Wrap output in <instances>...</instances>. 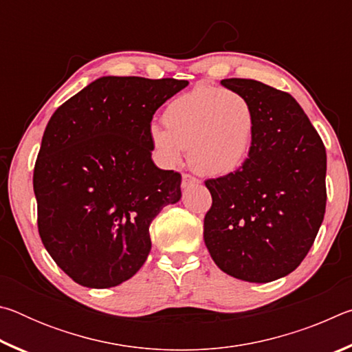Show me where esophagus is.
Wrapping results in <instances>:
<instances>
[{"label": "esophagus", "instance_id": "1", "mask_svg": "<svg viewBox=\"0 0 352 352\" xmlns=\"http://www.w3.org/2000/svg\"><path fill=\"white\" fill-rule=\"evenodd\" d=\"M197 183H199V180L195 177L189 175V174H183V177H182V186L183 188H189V186H192V184H197Z\"/></svg>", "mask_w": 352, "mask_h": 352}]
</instances>
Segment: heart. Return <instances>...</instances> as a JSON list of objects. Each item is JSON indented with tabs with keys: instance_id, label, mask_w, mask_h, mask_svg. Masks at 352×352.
<instances>
[{
	"instance_id": "b5f03b06",
	"label": "heart",
	"mask_w": 352,
	"mask_h": 352,
	"mask_svg": "<svg viewBox=\"0 0 352 352\" xmlns=\"http://www.w3.org/2000/svg\"><path fill=\"white\" fill-rule=\"evenodd\" d=\"M164 127L152 126L151 142L163 162L175 166L189 148V162L204 175L222 177L247 162L256 133V110L243 94L206 85L170 100Z\"/></svg>"
}]
</instances>
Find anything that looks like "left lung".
<instances>
[{"mask_svg":"<svg viewBox=\"0 0 352 352\" xmlns=\"http://www.w3.org/2000/svg\"><path fill=\"white\" fill-rule=\"evenodd\" d=\"M220 83L253 104L258 126L242 168L205 182V245L226 275L270 283L301 264L323 222L326 151L290 94L253 79Z\"/></svg>","mask_w":352,"mask_h":352,"instance_id":"8db88e82","label":"left lung"}]
</instances>
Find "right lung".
I'll return each mask as SVG.
<instances>
[{
    "label": "right lung",
    "mask_w": 352,
    "mask_h": 352,
    "mask_svg": "<svg viewBox=\"0 0 352 352\" xmlns=\"http://www.w3.org/2000/svg\"><path fill=\"white\" fill-rule=\"evenodd\" d=\"M188 83L104 76L47 122L34 169L38 233L83 287L132 278L151 253L152 220L182 199V175L157 168L148 130L155 111Z\"/></svg>",
    "instance_id": "obj_1"
}]
</instances>
